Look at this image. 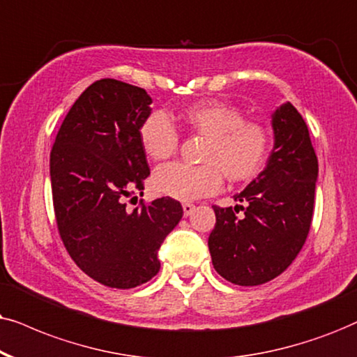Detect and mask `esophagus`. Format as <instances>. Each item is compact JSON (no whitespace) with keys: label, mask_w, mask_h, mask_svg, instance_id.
Returning <instances> with one entry per match:
<instances>
[{"label":"esophagus","mask_w":357,"mask_h":357,"mask_svg":"<svg viewBox=\"0 0 357 357\" xmlns=\"http://www.w3.org/2000/svg\"><path fill=\"white\" fill-rule=\"evenodd\" d=\"M194 211H196V206L191 204V202H184V204H183V212H184V218H188V215H191Z\"/></svg>","instance_id":"1"}]
</instances>
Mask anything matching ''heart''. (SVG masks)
I'll return each instance as SVG.
<instances>
[{"label":"heart","mask_w":357,"mask_h":357,"mask_svg":"<svg viewBox=\"0 0 357 357\" xmlns=\"http://www.w3.org/2000/svg\"><path fill=\"white\" fill-rule=\"evenodd\" d=\"M183 121L209 138L202 161L207 165H165L151 178L153 191L178 201H194L215 192L229 181L254 178L268 151V132L257 121H243L241 112L219 100H204L189 107ZM139 143L153 161H165L178 150V132L163 112H153L139 126Z\"/></svg>","instance_id":"obj_1"}]
</instances>
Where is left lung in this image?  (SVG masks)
<instances>
[{"label":"left lung","mask_w":357,"mask_h":357,"mask_svg":"<svg viewBox=\"0 0 357 357\" xmlns=\"http://www.w3.org/2000/svg\"><path fill=\"white\" fill-rule=\"evenodd\" d=\"M273 150L267 166L234 201L214 206L209 252L215 272L241 287L267 283L285 272L303 247L313 218L318 158L308 126L290 102L272 114ZM243 210L237 216L238 209Z\"/></svg>","instance_id":"1"}]
</instances>
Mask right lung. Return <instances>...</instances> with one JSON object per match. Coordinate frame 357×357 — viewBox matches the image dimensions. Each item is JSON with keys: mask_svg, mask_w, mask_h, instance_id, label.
Here are the masks:
<instances>
[{"mask_svg": "<svg viewBox=\"0 0 357 357\" xmlns=\"http://www.w3.org/2000/svg\"><path fill=\"white\" fill-rule=\"evenodd\" d=\"M145 89L102 79L82 92L51 151L59 234L77 267L110 288H135L160 272L158 250L183 218L171 197L126 209L150 174L139 126L151 114Z\"/></svg>", "mask_w": 357, "mask_h": 357, "instance_id": "add662e5", "label": "right lung"}]
</instances>
